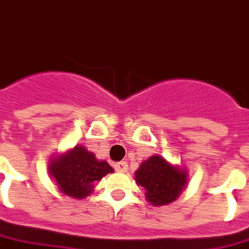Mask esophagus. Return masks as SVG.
<instances>
[{
	"label": "esophagus",
	"instance_id": "obj_1",
	"mask_svg": "<svg viewBox=\"0 0 249 249\" xmlns=\"http://www.w3.org/2000/svg\"><path fill=\"white\" fill-rule=\"evenodd\" d=\"M115 170L117 171V172H126V170H128V164L125 162H119L115 164Z\"/></svg>",
	"mask_w": 249,
	"mask_h": 249
}]
</instances>
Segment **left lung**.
<instances>
[{"instance_id":"1","label":"left lung","mask_w":249,"mask_h":249,"mask_svg":"<svg viewBox=\"0 0 249 249\" xmlns=\"http://www.w3.org/2000/svg\"><path fill=\"white\" fill-rule=\"evenodd\" d=\"M136 183L145 189L147 202L154 206L168 205L180 196L187 184V171L153 155L134 174Z\"/></svg>"}]
</instances>
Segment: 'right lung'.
<instances>
[{"instance_id": "1", "label": "right lung", "mask_w": 249, "mask_h": 249, "mask_svg": "<svg viewBox=\"0 0 249 249\" xmlns=\"http://www.w3.org/2000/svg\"><path fill=\"white\" fill-rule=\"evenodd\" d=\"M48 171L64 195L81 200L92 193L95 181L112 174L113 168L106 160L96 159L82 145H77L51 159Z\"/></svg>"}]
</instances>
